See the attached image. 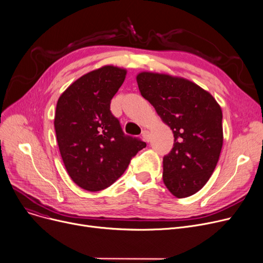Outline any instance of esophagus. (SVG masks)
I'll return each instance as SVG.
<instances>
[{
  "mask_svg": "<svg viewBox=\"0 0 263 263\" xmlns=\"http://www.w3.org/2000/svg\"><path fill=\"white\" fill-rule=\"evenodd\" d=\"M142 138L144 139L145 142H149V132L148 130H143L142 132Z\"/></svg>",
  "mask_w": 263,
  "mask_h": 263,
  "instance_id": "1",
  "label": "esophagus"
}]
</instances>
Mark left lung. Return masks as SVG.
Returning <instances> with one entry per match:
<instances>
[{
  "instance_id": "obj_1",
  "label": "left lung",
  "mask_w": 263,
  "mask_h": 263,
  "mask_svg": "<svg viewBox=\"0 0 263 263\" xmlns=\"http://www.w3.org/2000/svg\"><path fill=\"white\" fill-rule=\"evenodd\" d=\"M141 96L155 108L174 134V144L163 157V182L178 198L202 189L219 161L223 145L222 110L209 92L167 74L137 75Z\"/></svg>"
}]
</instances>
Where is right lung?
I'll use <instances>...</instances> for the list:
<instances>
[{
	"label": "right lung",
	"instance_id": "obj_1",
	"mask_svg": "<svg viewBox=\"0 0 263 263\" xmlns=\"http://www.w3.org/2000/svg\"><path fill=\"white\" fill-rule=\"evenodd\" d=\"M126 70L105 66L70 85L56 106L54 126L61 158L71 179L87 191H100L125 172L146 146L122 130L110 111Z\"/></svg>",
	"mask_w": 263,
	"mask_h": 263
}]
</instances>
